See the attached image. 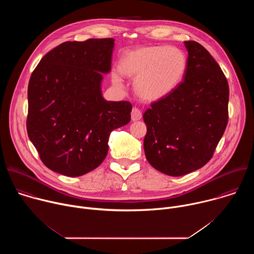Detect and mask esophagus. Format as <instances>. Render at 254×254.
Instances as JSON below:
<instances>
[{
	"mask_svg": "<svg viewBox=\"0 0 254 254\" xmlns=\"http://www.w3.org/2000/svg\"><path fill=\"white\" fill-rule=\"evenodd\" d=\"M142 117V114L140 112L139 108L137 107H133L132 111H131V120L134 122V121H139Z\"/></svg>",
	"mask_w": 254,
	"mask_h": 254,
	"instance_id": "obj_1",
	"label": "esophagus"
}]
</instances>
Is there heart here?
<instances>
[{"label":"heart","instance_id":"1","mask_svg":"<svg viewBox=\"0 0 254 254\" xmlns=\"http://www.w3.org/2000/svg\"><path fill=\"white\" fill-rule=\"evenodd\" d=\"M187 56L179 48L149 46L126 52L119 63L123 74L135 77L134 89L143 99L157 100L169 94L182 80L187 69ZM116 84H122L118 73Z\"/></svg>","mask_w":254,"mask_h":254}]
</instances>
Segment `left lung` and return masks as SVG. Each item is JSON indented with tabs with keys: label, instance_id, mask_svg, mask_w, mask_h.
<instances>
[{
	"label": "left lung",
	"instance_id": "1",
	"mask_svg": "<svg viewBox=\"0 0 254 254\" xmlns=\"http://www.w3.org/2000/svg\"><path fill=\"white\" fill-rule=\"evenodd\" d=\"M184 43V79L143 114L146 158L156 170L174 177L205 166L228 123L229 86L223 71L201 44Z\"/></svg>",
	"mask_w": 254,
	"mask_h": 254
}]
</instances>
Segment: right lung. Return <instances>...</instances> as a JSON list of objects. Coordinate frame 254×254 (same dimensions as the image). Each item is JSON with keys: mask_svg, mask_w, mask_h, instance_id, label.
<instances>
[{"mask_svg": "<svg viewBox=\"0 0 254 254\" xmlns=\"http://www.w3.org/2000/svg\"><path fill=\"white\" fill-rule=\"evenodd\" d=\"M114 46L113 38L67 41L32 72L27 132L43 164L56 173L78 177L96 169L111 132L130 121L131 103L106 101L100 90Z\"/></svg>", "mask_w": 254, "mask_h": 254, "instance_id": "obj_1", "label": "right lung"}]
</instances>
